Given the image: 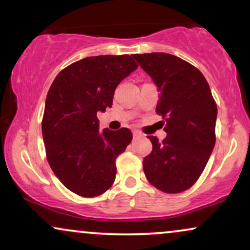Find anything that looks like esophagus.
I'll return each mask as SVG.
<instances>
[{
  "label": "esophagus",
  "mask_w": 250,
  "mask_h": 250,
  "mask_svg": "<svg viewBox=\"0 0 250 250\" xmlns=\"http://www.w3.org/2000/svg\"><path fill=\"white\" fill-rule=\"evenodd\" d=\"M133 136H134V139H139V137L142 136V134L140 133L139 130H134L133 131Z\"/></svg>",
  "instance_id": "esophagus-1"
}]
</instances>
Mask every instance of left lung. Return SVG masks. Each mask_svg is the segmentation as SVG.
<instances>
[{
    "label": "left lung",
    "mask_w": 250,
    "mask_h": 250,
    "mask_svg": "<svg viewBox=\"0 0 250 250\" xmlns=\"http://www.w3.org/2000/svg\"><path fill=\"white\" fill-rule=\"evenodd\" d=\"M133 57L159 88L156 113L167 122L162 142L148 136L153 150L143 170L155 188L181 193L196 182L214 149L216 103L202 73L185 60L166 53Z\"/></svg>",
    "instance_id": "1"
}]
</instances>
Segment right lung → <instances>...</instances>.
I'll list each match as a JSON object with an SVG mask.
<instances>
[{"instance_id": "right-lung-1", "label": "right lung", "mask_w": 250, "mask_h": 250, "mask_svg": "<svg viewBox=\"0 0 250 250\" xmlns=\"http://www.w3.org/2000/svg\"><path fill=\"white\" fill-rule=\"evenodd\" d=\"M139 67L130 55L91 56L60 71L45 99L42 135L54 174L83 197L99 196L115 181V160L133 139L128 128L99 130L97 113Z\"/></svg>"}]
</instances>
